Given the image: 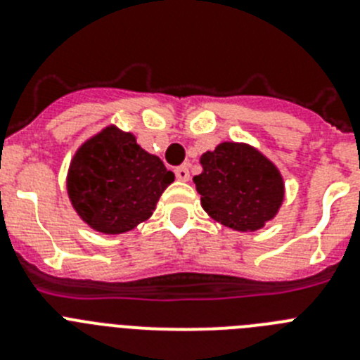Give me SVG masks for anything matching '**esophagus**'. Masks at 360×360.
<instances>
[{"label":"esophagus","instance_id":"obj_1","mask_svg":"<svg viewBox=\"0 0 360 360\" xmlns=\"http://www.w3.org/2000/svg\"><path fill=\"white\" fill-rule=\"evenodd\" d=\"M174 174H176L178 180H182V182H187L189 180V167L187 165H180L174 169Z\"/></svg>","mask_w":360,"mask_h":360}]
</instances>
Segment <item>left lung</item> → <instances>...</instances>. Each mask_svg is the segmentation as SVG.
<instances>
[{"label": "left lung", "instance_id": "8db88e82", "mask_svg": "<svg viewBox=\"0 0 360 360\" xmlns=\"http://www.w3.org/2000/svg\"><path fill=\"white\" fill-rule=\"evenodd\" d=\"M203 171L193 178L202 207L212 219L240 232L262 229L278 214L285 196L283 176L272 162L249 144L224 142L200 158Z\"/></svg>", "mask_w": 360, "mask_h": 360}]
</instances>
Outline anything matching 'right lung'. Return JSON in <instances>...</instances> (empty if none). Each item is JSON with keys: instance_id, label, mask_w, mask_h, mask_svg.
Instances as JSON below:
<instances>
[{"instance_id": "obj_1", "label": "right lung", "mask_w": 360, "mask_h": 360, "mask_svg": "<svg viewBox=\"0 0 360 360\" xmlns=\"http://www.w3.org/2000/svg\"><path fill=\"white\" fill-rule=\"evenodd\" d=\"M174 180L164 162L131 133L108 126L73 155L66 178L70 202L91 229L120 234L146 221Z\"/></svg>"}]
</instances>
